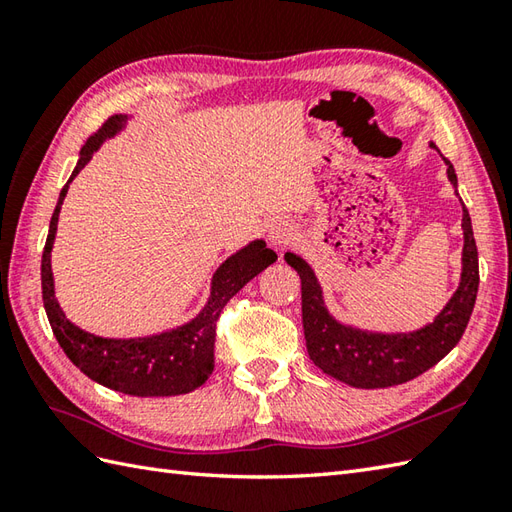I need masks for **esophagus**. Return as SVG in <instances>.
Listing matches in <instances>:
<instances>
[{
	"instance_id": "1",
	"label": "esophagus",
	"mask_w": 512,
	"mask_h": 512,
	"mask_svg": "<svg viewBox=\"0 0 512 512\" xmlns=\"http://www.w3.org/2000/svg\"><path fill=\"white\" fill-rule=\"evenodd\" d=\"M292 239H295V226H292L284 217L279 220H273L268 226V242L273 244L275 248H284L288 246Z\"/></svg>"
}]
</instances>
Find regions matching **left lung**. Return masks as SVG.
<instances>
[{
	"label": "left lung",
	"instance_id": "8db88e82",
	"mask_svg": "<svg viewBox=\"0 0 512 512\" xmlns=\"http://www.w3.org/2000/svg\"><path fill=\"white\" fill-rule=\"evenodd\" d=\"M431 149H440L429 143ZM447 178L462 204V270L458 288L431 323L411 332H372L343 323L325 306L323 288L312 266L297 253H286L284 259L301 277V317L303 334L310 361L323 374L358 389H380L402 385L427 372L447 356L466 330L475 306L480 268H477V246L473 237L471 215L458 193V176L451 162L440 154Z\"/></svg>",
	"mask_w": 512,
	"mask_h": 512
}]
</instances>
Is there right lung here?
Segmentation results:
<instances>
[{
  "label": "right lung",
  "mask_w": 512,
  "mask_h": 512,
  "mask_svg": "<svg viewBox=\"0 0 512 512\" xmlns=\"http://www.w3.org/2000/svg\"><path fill=\"white\" fill-rule=\"evenodd\" d=\"M132 121V116L116 114L96 132L88 143L81 147L79 162L72 171L70 180L59 193L57 206H54L50 231L41 257V290L43 308H46L52 332L63 347L65 356L90 376L94 383L123 391L127 396H180L198 389L206 383L213 372V347H215V323L220 312L231 297H235L250 279L257 277L264 268L277 262V255L266 246L264 239H253L246 246L228 255L217 266L211 277L209 299L204 308L187 323L176 328L162 330L147 336H132V339H110L85 332L79 325L65 317L54 295L52 277V246L57 237V224L61 204L70 182L79 176V171L88 165L105 140L116 138Z\"/></svg>",
  "instance_id": "add662e5"
}]
</instances>
